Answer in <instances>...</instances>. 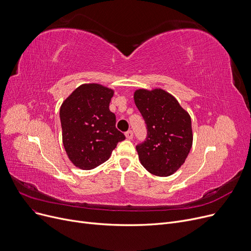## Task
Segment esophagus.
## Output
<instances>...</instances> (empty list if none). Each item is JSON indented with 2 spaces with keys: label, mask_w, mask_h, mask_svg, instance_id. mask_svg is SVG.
Returning <instances> with one entry per match:
<instances>
[{
  "label": "esophagus",
  "mask_w": 251,
  "mask_h": 251,
  "mask_svg": "<svg viewBox=\"0 0 251 251\" xmlns=\"http://www.w3.org/2000/svg\"><path fill=\"white\" fill-rule=\"evenodd\" d=\"M125 136L127 137V139H132L133 138V131L132 130H128L125 132Z\"/></svg>",
  "instance_id": "obj_1"
}]
</instances>
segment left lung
Masks as SVG:
<instances>
[{"instance_id":"obj_1","label":"left lung","mask_w":251,"mask_h":251,"mask_svg":"<svg viewBox=\"0 0 251 251\" xmlns=\"http://www.w3.org/2000/svg\"><path fill=\"white\" fill-rule=\"evenodd\" d=\"M134 101L148 130L146 140L136 146L141 165L155 176L172 175L192 147L190 116L163 89H138Z\"/></svg>"}]
</instances>
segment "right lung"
<instances>
[{"label":"right lung","instance_id":"1","mask_svg":"<svg viewBox=\"0 0 251 251\" xmlns=\"http://www.w3.org/2000/svg\"><path fill=\"white\" fill-rule=\"evenodd\" d=\"M113 95L112 89L100 84H82L61 105L63 144L78 168H97L109 159L118 142L125 139L109 109Z\"/></svg>","mask_w":251,"mask_h":251}]
</instances>
